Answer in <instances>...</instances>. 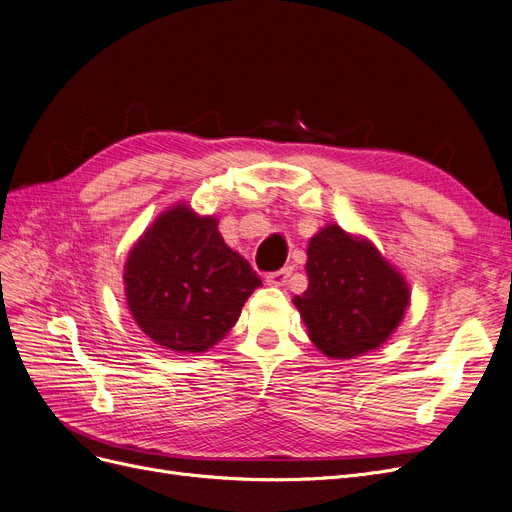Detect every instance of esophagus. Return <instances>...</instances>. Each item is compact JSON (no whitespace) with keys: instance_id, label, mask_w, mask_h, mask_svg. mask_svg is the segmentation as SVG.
I'll return each mask as SVG.
<instances>
[{"instance_id":"1","label":"esophagus","mask_w":512,"mask_h":512,"mask_svg":"<svg viewBox=\"0 0 512 512\" xmlns=\"http://www.w3.org/2000/svg\"><path fill=\"white\" fill-rule=\"evenodd\" d=\"M292 275V267H283L279 271H273L267 275V283L269 285H277V288H281V285H285V281H288V277Z\"/></svg>"}]
</instances>
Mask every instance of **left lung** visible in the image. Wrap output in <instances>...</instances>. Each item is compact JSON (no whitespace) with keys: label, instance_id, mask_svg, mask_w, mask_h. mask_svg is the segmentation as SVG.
<instances>
[{"label":"left lung","instance_id":"obj_1","mask_svg":"<svg viewBox=\"0 0 512 512\" xmlns=\"http://www.w3.org/2000/svg\"><path fill=\"white\" fill-rule=\"evenodd\" d=\"M309 288L294 304L317 349L334 359H353L395 332L410 292L403 277L370 241L353 239L336 224L309 243Z\"/></svg>","mask_w":512,"mask_h":512}]
</instances>
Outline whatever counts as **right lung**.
I'll return each mask as SVG.
<instances>
[{"instance_id":"add662e5","label":"right lung","mask_w":512,"mask_h":512,"mask_svg":"<svg viewBox=\"0 0 512 512\" xmlns=\"http://www.w3.org/2000/svg\"><path fill=\"white\" fill-rule=\"evenodd\" d=\"M262 285L218 233L187 206L161 214L126 262V298L140 330L163 349L203 353L239 319Z\"/></svg>"}]
</instances>
